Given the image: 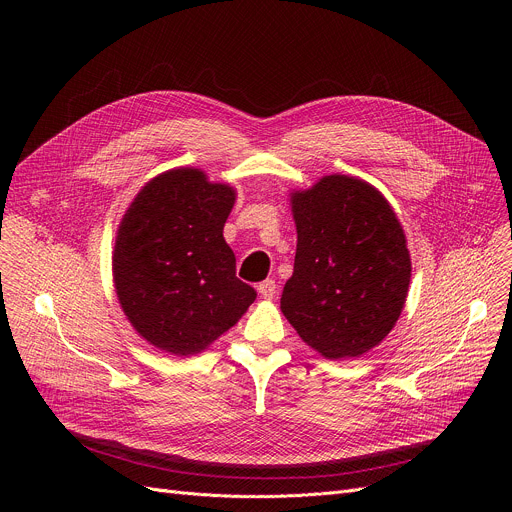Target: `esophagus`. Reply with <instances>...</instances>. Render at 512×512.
I'll use <instances>...</instances> for the list:
<instances>
[{
	"mask_svg": "<svg viewBox=\"0 0 512 512\" xmlns=\"http://www.w3.org/2000/svg\"><path fill=\"white\" fill-rule=\"evenodd\" d=\"M257 289H259L261 298L273 300L275 294H277V283H275V279H265V281H261V283L257 285Z\"/></svg>",
	"mask_w": 512,
	"mask_h": 512,
	"instance_id": "esophagus-1",
	"label": "esophagus"
}]
</instances>
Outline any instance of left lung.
<instances>
[{"label": "left lung", "instance_id": "left-lung-1", "mask_svg": "<svg viewBox=\"0 0 512 512\" xmlns=\"http://www.w3.org/2000/svg\"><path fill=\"white\" fill-rule=\"evenodd\" d=\"M298 249L281 312L330 360L377 346L401 316L411 279L403 229L371 184L326 176L291 194Z\"/></svg>", "mask_w": 512, "mask_h": 512}]
</instances>
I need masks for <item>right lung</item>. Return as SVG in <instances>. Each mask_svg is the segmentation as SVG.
<instances>
[{
	"label": "right lung",
	"instance_id": "obj_1",
	"mask_svg": "<svg viewBox=\"0 0 512 512\" xmlns=\"http://www.w3.org/2000/svg\"><path fill=\"white\" fill-rule=\"evenodd\" d=\"M227 184L180 168L154 178L125 212L113 251L117 298L150 344L188 356L237 324L257 291L237 277L223 227Z\"/></svg>",
	"mask_w": 512,
	"mask_h": 512
}]
</instances>
